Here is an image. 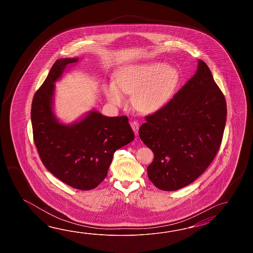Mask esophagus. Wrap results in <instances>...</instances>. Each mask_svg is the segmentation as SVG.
Instances as JSON below:
<instances>
[{
    "label": "esophagus",
    "mask_w": 253,
    "mask_h": 253,
    "mask_svg": "<svg viewBox=\"0 0 253 253\" xmlns=\"http://www.w3.org/2000/svg\"><path fill=\"white\" fill-rule=\"evenodd\" d=\"M131 127L133 129L135 135H137V134H138V129H139V124L136 121H133V122H131Z\"/></svg>",
    "instance_id": "34e87169"
}]
</instances>
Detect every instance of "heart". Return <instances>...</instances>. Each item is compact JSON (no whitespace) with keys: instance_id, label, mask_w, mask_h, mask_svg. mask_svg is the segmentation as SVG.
<instances>
[{"instance_id":"heart-1","label":"heart","mask_w":253,"mask_h":253,"mask_svg":"<svg viewBox=\"0 0 253 253\" xmlns=\"http://www.w3.org/2000/svg\"><path fill=\"white\" fill-rule=\"evenodd\" d=\"M180 81L179 71L160 62L126 65L119 69L114 82L103 86L108 101L116 106L126 103L125 94L131 95L133 108L141 113L153 114L164 108L173 96Z\"/></svg>"}]
</instances>
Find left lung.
<instances>
[{
	"instance_id": "obj_1",
	"label": "left lung",
	"mask_w": 253,
	"mask_h": 253,
	"mask_svg": "<svg viewBox=\"0 0 253 253\" xmlns=\"http://www.w3.org/2000/svg\"><path fill=\"white\" fill-rule=\"evenodd\" d=\"M226 115L225 97L199 59L194 77L140 126V139L155 156L147 167L151 182L175 191L199 177L220 148Z\"/></svg>"
}]
</instances>
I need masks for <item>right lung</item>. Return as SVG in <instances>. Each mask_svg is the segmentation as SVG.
Returning a JSON list of instances; mask_svg holds the SVG:
<instances>
[{"instance_id": "right-lung-1", "label": "right lung", "mask_w": 253, "mask_h": 253, "mask_svg": "<svg viewBox=\"0 0 253 253\" xmlns=\"http://www.w3.org/2000/svg\"><path fill=\"white\" fill-rule=\"evenodd\" d=\"M78 58L59 59L54 63L33 97V139L44 167L73 188H96L108 175L114 153L134 140L126 116L109 118L91 110L71 124L54 113L55 82Z\"/></svg>"}]
</instances>
